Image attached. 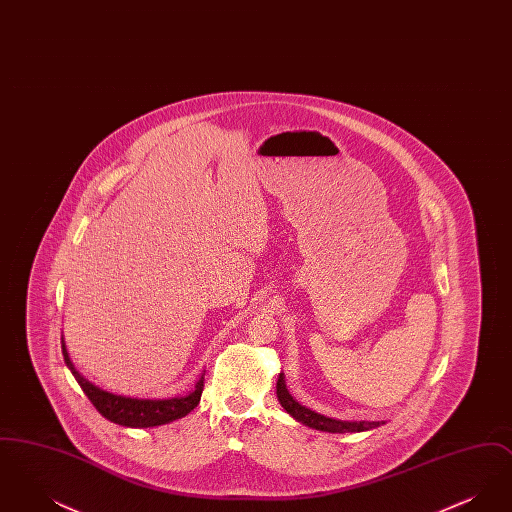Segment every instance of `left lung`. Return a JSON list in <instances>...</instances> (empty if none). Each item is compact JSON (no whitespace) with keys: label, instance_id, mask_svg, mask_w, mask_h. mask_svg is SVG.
Wrapping results in <instances>:
<instances>
[{"label":"left lung","instance_id":"left-lung-1","mask_svg":"<svg viewBox=\"0 0 512 512\" xmlns=\"http://www.w3.org/2000/svg\"><path fill=\"white\" fill-rule=\"evenodd\" d=\"M276 395H278V401L280 405L286 409V413L292 414L293 418L309 428H315L320 432H330V434H347V432H366V430H372V428H378L384 424V420H359V422H347V420H336V418H328L324 414L315 413L307 407H303L301 403H297L292 397V393L286 388V382H284V374L278 376V382H276Z\"/></svg>","mask_w":512,"mask_h":512}]
</instances>
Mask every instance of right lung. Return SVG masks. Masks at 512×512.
I'll return each instance as SVG.
<instances>
[{
	"mask_svg": "<svg viewBox=\"0 0 512 512\" xmlns=\"http://www.w3.org/2000/svg\"><path fill=\"white\" fill-rule=\"evenodd\" d=\"M63 347V357L69 370L73 372L76 382L80 384L82 391L88 395L92 405L98 409L101 416L107 420L121 424L126 428H153L161 424H169L172 420H178L188 413H192L203 393V374L197 380L194 390L190 391L184 397H172V399H134V397H124V395H115L109 391L101 390L88 382L76 368H74L65 343Z\"/></svg>",
	"mask_w": 512,
	"mask_h": 512,
	"instance_id": "obj_1",
	"label": "right lung"
}]
</instances>
